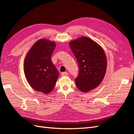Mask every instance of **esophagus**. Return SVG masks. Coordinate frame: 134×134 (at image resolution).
<instances>
[{"mask_svg": "<svg viewBox=\"0 0 134 134\" xmlns=\"http://www.w3.org/2000/svg\"><path fill=\"white\" fill-rule=\"evenodd\" d=\"M68 73L67 72H63L62 73V76H68Z\"/></svg>", "mask_w": 134, "mask_h": 134, "instance_id": "1", "label": "esophagus"}]
</instances>
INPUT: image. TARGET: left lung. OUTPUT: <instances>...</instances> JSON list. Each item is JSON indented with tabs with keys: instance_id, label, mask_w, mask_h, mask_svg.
Returning <instances> with one entry per match:
<instances>
[{
	"instance_id": "obj_1",
	"label": "left lung",
	"mask_w": 134,
	"mask_h": 134,
	"mask_svg": "<svg viewBox=\"0 0 134 134\" xmlns=\"http://www.w3.org/2000/svg\"><path fill=\"white\" fill-rule=\"evenodd\" d=\"M69 45L79 69L75 79L76 86L83 92L93 90L102 82L106 71L107 60L103 50L87 37L72 41Z\"/></svg>"
}]
</instances>
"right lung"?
<instances>
[{"label": "right lung", "mask_w": 134, "mask_h": 134, "mask_svg": "<svg viewBox=\"0 0 134 134\" xmlns=\"http://www.w3.org/2000/svg\"><path fill=\"white\" fill-rule=\"evenodd\" d=\"M56 44L41 39L32 46L24 62L26 78L35 90L48 94L53 90L59 72L51 61Z\"/></svg>", "instance_id": "add662e5"}]
</instances>
